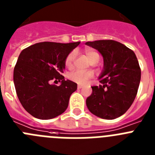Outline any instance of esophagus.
<instances>
[{
  "instance_id": "obj_1",
  "label": "esophagus",
  "mask_w": 155,
  "mask_h": 155,
  "mask_svg": "<svg viewBox=\"0 0 155 155\" xmlns=\"http://www.w3.org/2000/svg\"><path fill=\"white\" fill-rule=\"evenodd\" d=\"M82 87V85H78V89H81Z\"/></svg>"
}]
</instances>
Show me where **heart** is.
I'll return each instance as SVG.
<instances>
[{"label":"heart","mask_w":155,"mask_h":155,"mask_svg":"<svg viewBox=\"0 0 155 155\" xmlns=\"http://www.w3.org/2000/svg\"><path fill=\"white\" fill-rule=\"evenodd\" d=\"M84 53H85L86 56H87V59L89 60L91 62H98L100 59L99 53L97 51H95L93 49L91 48H86L84 50ZM75 52L71 51V53L68 54L65 58V61L64 64L65 66L68 68H71L73 67L74 61L75 59ZM93 74L91 71H80V70H75V71H71L70 73H68V78L69 80L74 81L78 84H85L86 82L91 78H92Z\"/></svg>","instance_id":"obj_1"}]
</instances>
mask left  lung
Returning <instances> with one entry per match:
<instances>
[{
	"mask_svg": "<svg viewBox=\"0 0 155 155\" xmlns=\"http://www.w3.org/2000/svg\"><path fill=\"white\" fill-rule=\"evenodd\" d=\"M103 57V71L99 86H92L86 99L88 110L105 120H114L129 109L134 102L140 81L141 71L134 52L114 40L87 42Z\"/></svg>",
	"mask_w": 155,
	"mask_h": 155,
	"instance_id": "obj_1",
	"label": "left lung"
}]
</instances>
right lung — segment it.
Wrapping results in <instances>:
<instances>
[{
	"label": "right lung",
	"mask_w": 155,
	"mask_h": 155,
	"mask_svg": "<svg viewBox=\"0 0 155 155\" xmlns=\"http://www.w3.org/2000/svg\"><path fill=\"white\" fill-rule=\"evenodd\" d=\"M79 44L42 42L21 52L14 68V84L21 105L32 116L50 120L65 112L78 85L64 79V61ZM53 80L61 84L53 85Z\"/></svg>",
	"instance_id": "add662e5"
}]
</instances>
